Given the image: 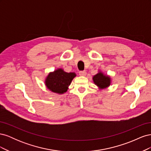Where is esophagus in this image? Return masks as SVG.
<instances>
[{
    "label": "esophagus",
    "mask_w": 151,
    "mask_h": 151,
    "mask_svg": "<svg viewBox=\"0 0 151 151\" xmlns=\"http://www.w3.org/2000/svg\"><path fill=\"white\" fill-rule=\"evenodd\" d=\"M79 75L81 76H85L86 75V72L85 70H82L79 72Z\"/></svg>",
    "instance_id": "esophagus-1"
}]
</instances>
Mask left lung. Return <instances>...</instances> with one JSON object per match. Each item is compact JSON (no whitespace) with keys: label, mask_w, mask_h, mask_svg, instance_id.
<instances>
[{"label":"left lung","mask_w":151,"mask_h":151,"mask_svg":"<svg viewBox=\"0 0 151 151\" xmlns=\"http://www.w3.org/2000/svg\"><path fill=\"white\" fill-rule=\"evenodd\" d=\"M94 83L101 88H105L110 84V78L108 76H105L103 73L99 72L93 77Z\"/></svg>","instance_id":"obj_1"}]
</instances>
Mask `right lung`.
Returning a JSON list of instances; mask_svg holds the SVG:
<instances>
[{
	"instance_id": "right-lung-1",
	"label": "right lung",
	"mask_w": 151,
	"mask_h": 151,
	"mask_svg": "<svg viewBox=\"0 0 151 151\" xmlns=\"http://www.w3.org/2000/svg\"><path fill=\"white\" fill-rule=\"evenodd\" d=\"M76 76L74 72L67 73L60 68L53 72L50 73L47 77L45 83L47 88L52 92L63 94L67 91L68 86L70 85Z\"/></svg>"
}]
</instances>
